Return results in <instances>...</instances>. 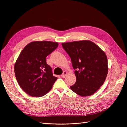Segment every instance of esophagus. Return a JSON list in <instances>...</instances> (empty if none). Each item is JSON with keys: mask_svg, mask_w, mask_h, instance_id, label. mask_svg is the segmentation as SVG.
<instances>
[{"mask_svg": "<svg viewBox=\"0 0 127 127\" xmlns=\"http://www.w3.org/2000/svg\"><path fill=\"white\" fill-rule=\"evenodd\" d=\"M66 75H67V72H66V71H64V72H63V74L61 75V77H62L63 78H64L65 77V76H66Z\"/></svg>", "mask_w": 127, "mask_h": 127, "instance_id": "1", "label": "esophagus"}]
</instances>
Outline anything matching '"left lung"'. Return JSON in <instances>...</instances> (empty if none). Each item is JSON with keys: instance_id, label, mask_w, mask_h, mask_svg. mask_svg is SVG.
Instances as JSON below:
<instances>
[{"instance_id": "obj_1", "label": "left lung", "mask_w": 127, "mask_h": 127, "mask_svg": "<svg viewBox=\"0 0 127 127\" xmlns=\"http://www.w3.org/2000/svg\"><path fill=\"white\" fill-rule=\"evenodd\" d=\"M69 56L76 77L71 90L81 96L93 95L103 84L108 72L105 53L90 41L62 44Z\"/></svg>"}]
</instances>
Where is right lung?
<instances>
[{
    "instance_id": "add662e5",
    "label": "right lung",
    "mask_w": 127,
    "mask_h": 127,
    "mask_svg": "<svg viewBox=\"0 0 127 127\" xmlns=\"http://www.w3.org/2000/svg\"><path fill=\"white\" fill-rule=\"evenodd\" d=\"M58 45L57 42L50 41L33 42L20 53L14 66L15 75L19 86L30 96H44L58 79L53 76L46 58Z\"/></svg>"
}]
</instances>
